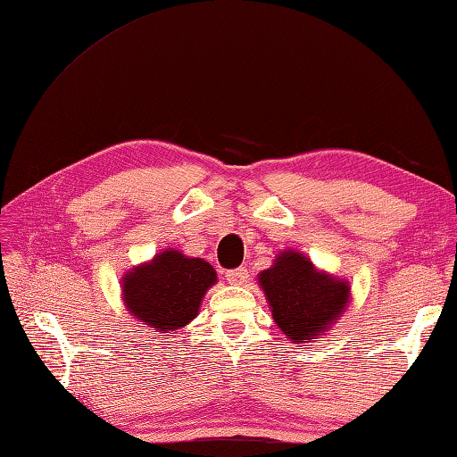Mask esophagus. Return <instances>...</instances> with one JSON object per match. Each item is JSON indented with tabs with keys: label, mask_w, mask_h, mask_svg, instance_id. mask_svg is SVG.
Instances as JSON below:
<instances>
[{
	"label": "esophagus",
	"mask_w": 457,
	"mask_h": 457,
	"mask_svg": "<svg viewBox=\"0 0 457 457\" xmlns=\"http://www.w3.org/2000/svg\"><path fill=\"white\" fill-rule=\"evenodd\" d=\"M227 282L230 286H245L248 282V272L245 268H237V270H228V272L225 274Z\"/></svg>",
	"instance_id": "esophagus-1"
}]
</instances>
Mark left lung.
<instances>
[{
	"mask_svg": "<svg viewBox=\"0 0 457 457\" xmlns=\"http://www.w3.org/2000/svg\"><path fill=\"white\" fill-rule=\"evenodd\" d=\"M278 328L292 343L328 335L351 300V284L315 266L297 250H282L274 264L258 274Z\"/></svg>",
	"mask_w": 457,
	"mask_h": 457,
	"instance_id": "1",
	"label": "left lung"
}]
</instances>
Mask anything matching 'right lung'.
Instances as JSON below:
<instances>
[{"label": "right lung", "mask_w": 457, "mask_h": 457, "mask_svg": "<svg viewBox=\"0 0 457 457\" xmlns=\"http://www.w3.org/2000/svg\"><path fill=\"white\" fill-rule=\"evenodd\" d=\"M215 284L217 272L207 260L165 248L128 270L122 278V302L144 328L170 335L197 318L204 294Z\"/></svg>", "instance_id": "add662e5"}]
</instances>
